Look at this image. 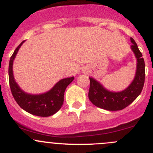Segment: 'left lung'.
I'll return each mask as SVG.
<instances>
[{"label":"left lung","instance_id":"8db88e82","mask_svg":"<svg viewBox=\"0 0 153 153\" xmlns=\"http://www.w3.org/2000/svg\"><path fill=\"white\" fill-rule=\"evenodd\" d=\"M130 41L132 43L131 49L137 58L136 73L133 81L124 90L114 92L108 91L94 78H89L90 86L88 95L95 106L109 111L121 110L133 102L141 94L145 80L144 60L133 38H131Z\"/></svg>","mask_w":153,"mask_h":153}]
</instances>
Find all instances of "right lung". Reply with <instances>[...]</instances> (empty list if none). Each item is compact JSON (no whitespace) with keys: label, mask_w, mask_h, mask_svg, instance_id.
<instances>
[{"label":"right lung","mask_w":153,"mask_h":153,"mask_svg":"<svg viewBox=\"0 0 153 153\" xmlns=\"http://www.w3.org/2000/svg\"><path fill=\"white\" fill-rule=\"evenodd\" d=\"M22 42L15 49L11 56L9 64V81L12 95L15 101L23 109L34 115L48 117L56 113L64 103V92L67 86L74 80V77L64 78L58 81L49 92L41 95H30L24 92L14 79L12 65L15 55L22 45Z\"/></svg>","instance_id":"add662e5"}]
</instances>
